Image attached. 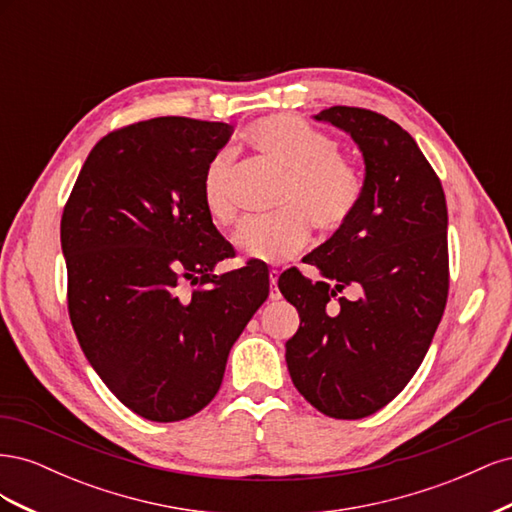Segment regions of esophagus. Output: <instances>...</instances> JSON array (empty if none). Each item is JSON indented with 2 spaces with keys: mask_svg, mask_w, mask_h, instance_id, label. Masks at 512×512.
<instances>
[{
  "mask_svg": "<svg viewBox=\"0 0 512 512\" xmlns=\"http://www.w3.org/2000/svg\"><path fill=\"white\" fill-rule=\"evenodd\" d=\"M277 277H280V271H269V280H271V292H269V299L271 301H277V299H280L282 297V294H280V290H277Z\"/></svg>",
  "mask_w": 512,
  "mask_h": 512,
  "instance_id": "esophagus-1",
  "label": "esophagus"
}]
</instances>
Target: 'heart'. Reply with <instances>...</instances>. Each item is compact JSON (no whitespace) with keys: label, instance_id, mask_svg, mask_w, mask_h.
<instances>
[{"label":"heart","instance_id":"heart-1","mask_svg":"<svg viewBox=\"0 0 512 512\" xmlns=\"http://www.w3.org/2000/svg\"><path fill=\"white\" fill-rule=\"evenodd\" d=\"M262 156L288 170L277 213L252 215L235 232L237 250L250 260L280 262L309 239V220L320 230H337L359 205L363 181L356 168L339 158L331 136L292 115H271L247 128ZM200 198L209 218L230 226L237 218L235 151L220 149L200 181Z\"/></svg>","mask_w":512,"mask_h":512}]
</instances>
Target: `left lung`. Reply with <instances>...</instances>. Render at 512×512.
Listing matches in <instances>:
<instances>
[{"instance_id": "1", "label": "left lung", "mask_w": 512, "mask_h": 512, "mask_svg": "<svg viewBox=\"0 0 512 512\" xmlns=\"http://www.w3.org/2000/svg\"><path fill=\"white\" fill-rule=\"evenodd\" d=\"M314 119L352 138L365 179L348 222L307 254L322 280L280 275L301 318L286 363L309 404L352 421L389 404L425 359L448 294V213L438 175L395 121L354 106ZM346 287L352 298L338 294Z\"/></svg>"}]
</instances>
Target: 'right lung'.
<instances>
[{
    "label": "right lung",
    "instance_id": "right-lung-1",
    "mask_svg": "<svg viewBox=\"0 0 512 512\" xmlns=\"http://www.w3.org/2000/svg\"><path fill=\"white\" fill-rule=\"evenodd\" d=\"M232 132L185 117L111 132L61 218L74 333L111 393L147 421H183L209 404L232 344L269 297V271L254 262L215 273L235 250L200 181Z\"/></svg>",
    "mask_w": 512,
    "mask_h": 512
}]
</instances>
